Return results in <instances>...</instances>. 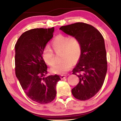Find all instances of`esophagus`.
<instances>
[{
    "mask_svg": "<svg viewBox=\"0 0 121 121\" xmlns=\"http://www.w3.org/2000/svg\"><path fill=\"white\" fill-rule=\"evenodd\" d=\"M67 77V76L66 75H61V79H64L65 78Z\"/></svg>",
    "mask_w": 121,
    "mask_h": 121,
    "instance_id": "esophagus-1",
    "label": "esophagus"
}]
</instances>
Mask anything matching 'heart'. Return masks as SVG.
Here are the masks:
<instances>
[{
	"instance_id": "heart-1",
	"label": "heart",
	"mask_w": 121,
	"mask_h": 121,
	"mask_svg": "<svg viewBox=\"0 0 121 121\" xmlns=\"http://www.w3.org/2000/svg\"><path fill=\"white\" fill-rule=\"evenodd\" d=\"M52 46L56 53H61V60L63 61L51 68V72L57 74H65L72 67L73 62H76L80 58L82 52L81 44L75 37H69L60 35L53 40ZM43 57L47 64L51 66L55 65L54 52L49 46L44 48Z\"/></svg>"
}]
</instances>
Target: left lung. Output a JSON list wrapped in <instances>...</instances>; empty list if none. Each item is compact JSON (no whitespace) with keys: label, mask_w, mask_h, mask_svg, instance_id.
Returning <instances> with one entry per match:
<instances>
[{"label":"left lung","mask_w":121,"mask_h":121,"mask_svg":"<svg viewBox=\"0 0 121 121\" xmlns=\"http://www.w3.org/2000/svg\"><path fill=\"white\" fill-rule=\"evenodd\" d=\"M60 30L75 37L81 46V55L73 74L79 83L71 90L75 98L86 100L97 94L105 81L107 70L105 41L101 33L92 26L82 22L62 26Z\"/></svg>","instance_id":"1"}]
</instances>
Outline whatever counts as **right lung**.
Returning a JSON list of instances; mask_svg holds the SVG:
<instances>
[{"mask_svg":"<svg viewBox=\"0 0 121 121\" xmlns=\"http://www.w3.org/2000/svg\"><path fill=\"white\" fill-rule=\"evenodd\" d=\"M54 28L33 29L24 32L15 45V74L26 95L40 104L56 98L58 75L46 76L48 67L43 52L53 36Z\"/></svg>","mask_w":121,"mask_h":121,"instance_id":"add662e5","label":"right lung"}]
</instances>
